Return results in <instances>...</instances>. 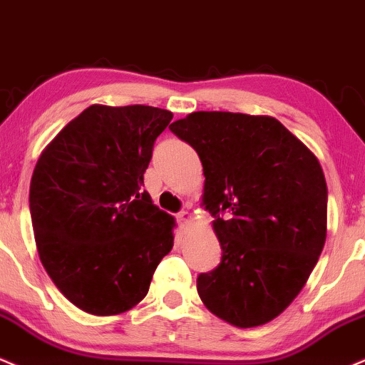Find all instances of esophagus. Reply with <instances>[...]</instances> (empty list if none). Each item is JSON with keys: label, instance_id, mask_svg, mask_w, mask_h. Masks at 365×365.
I'll use <instances>...</instances> for the list:
<instances>
[{"label": "esophagus", "instance_id": "34e87169", "mask_svg": "<svg viewBox=\"0 0 365 365\" xmlns=\"http://www.w3.org/2000/svg\"><path fill=\"white\" fill-rule=\"evenodd\" d=\"M178 222H179V227H181L182 230H186L187 225H190V222H191V213L190 212H181L178 215Z\"/></svg>", "mask_w": 365, "mask_h": 365}]
</instances>
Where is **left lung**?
<instances>
[{"label":"left lung","instance_id":"1","mask_svg":"<svg viewBox=\"0 0 365 365\" xmlns=\"http://www.w3.org/2000/svg\"><path fill=\"white\" fill-rule=\"evenodd\" d=\"M169 130L200 155L222 247L218 267L198 275L200 299L234 327L268 323L301 292L327 241L318 158L268 115L201 110Z\"/></svg>","mask_w":365,"mask_h":365}]
</instances>
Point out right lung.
Here are the masks:
<instances>
[{
    "mask_svg": "<svg viewBox=\"0 0 365 365\" xmlns=\"http://www.w3.org/2000/svg\"><path fill=\"white\" fill-rule=\"evenodd\" d=\"M173 113L90 106L38 157L30 218L47 275L96 316L131 309L174 246V218L152 203L143 174Z\"/></svg>",
    "mask_w": 365,
    "mask_h": 365,
    "instance_id": "add662e5",
    "label": "right lung"
}]
</instances>
